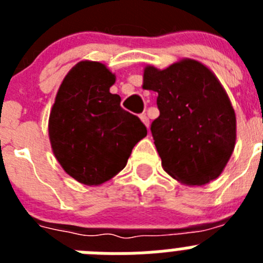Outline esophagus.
<instances>
[{
  "label": "esophagus",
  "instance_id": "1",
  "mask_svg": "<svg viewBox=\"0 0 263 263\" xmlns=\"http://www.w3.org/2000/svg\"><path fill=\"white\" fill-rule=\"evenodd\" d=\"M139 117H141V120H142V122L143 124L146 125V126L148 127V125H150V121H148V117L146 115H141L139 116Z\"/></svg>",
  "mask_w": 263,
  "mask_h": 263
}]
</instances>
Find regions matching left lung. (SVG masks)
I'll return each mask as SVG.
<instances>
[{"label":"left lung","instance_id":"obj_1","mask_svg":"<svg viewBox=\"0 0 263 263\" xmlns=\"http://www.w3.org/2000/svg\"><path fill=\"white\" fill-rule=\"evenodd\" d=\"M143 88L158 93L150 130L164 171L190 185L217 178L233 153L236 116L216 76L188 59L162 71L146 67Z\"/></svg>","mask_w":263,"mask_h":263}]
</instances>
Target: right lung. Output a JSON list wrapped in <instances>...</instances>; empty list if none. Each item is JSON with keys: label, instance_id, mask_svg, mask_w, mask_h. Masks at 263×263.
<instances>
[{"label": "right lung", "instance_id": "obj_1", "mask_svg": "<svg viewBox=\"0 0 263 263\" xmlns=\"http://www.w3.org/2000/svg\"><path fill=\"white\" fill-rule=\"evenodd\" d=\"M115 75L97 62L78 63L63 80L48 121L52 152L68 175L87 185L106 182L126 166L147 134L111 95Z\"/></svg>", "mask_w": 263, "mask_h": 263}]
</instances>
